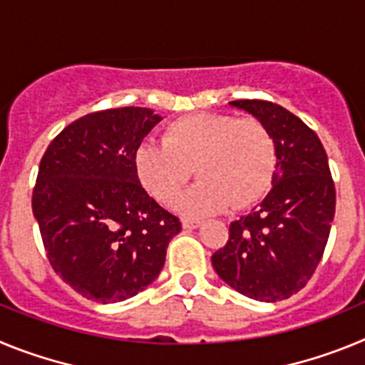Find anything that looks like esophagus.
Here are the masks:
<instances>
[{
  "label": "esophagus",
  "instance_id": "1",
  "mask_svg": "<svg viewBox=\"0 0 365 365\" xmlns=\"http://www.w3.org/2000/svg\"><path fill=\"white\" fill-rule=\"evenodd\" d=\"M197 227H201V219H182V228L185 230H193Z\"/></svg>",
  "mask_w": 365,
  "mask_h": 365
}]
</instances>
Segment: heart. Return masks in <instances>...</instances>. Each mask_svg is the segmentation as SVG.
Masks as SVG:
<instances>
[{"instance_id": "obj_1", "label": "heart", "mask_w": 365, "mask_h": 365, "mask_svg": "<svg viewBox=\"0 0 365 365\" xmlns=\"http://www.w3.org/2000/svg\"><path fill=\"white\" fill-rule=\"evenodd\" d=\"M278 164L272 133L257 118L195 113L177 118L163 143L144 140L135 151V172L151 197L172 205L195 170L199 180L177 201L185 215H208L227 206L245 208L272 185Z\"/></svg>"}]
</instances>
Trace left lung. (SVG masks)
<instances>
[{
	"label": "left lung",
	"mask_w": 365,
	"mask_h": 365,
	"mask_svg": "<svg viewBox=\"0 0 365 365\" xmlns=\"http://www.w3.org/2000/svg\"><path fill=\"white\" fill-rule=\"evenodd\" d=\"M269 128L278 164L272 188L247 215L230 222L227 245L212 256L225 283L259 302L291 298L322 259L336 192L320 138L285 108L267 100H234Z\"/></svg>",
	"instance_id": "left-lung-1"
}]
</instances>
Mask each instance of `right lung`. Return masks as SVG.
<instances>
[{"label":"right lung","mask_w":365,"mask_h":365,"mask_svg":"<svg viewBox=\"0 0 365 365\" xmlns=\"http://www.w3.org/2000/svg\"><path fill=\"white\" fill-rule=\"evenodd\" d=\"M160 120L148 108L91 113L41 159L32 214L51 267L83 298L115 303L144 291L180 232L135 172V151Z\"/></svg>","instance_id":"1"}]
</instances>
